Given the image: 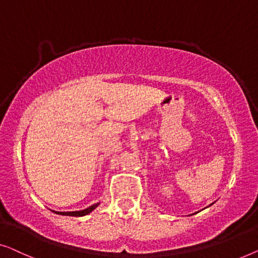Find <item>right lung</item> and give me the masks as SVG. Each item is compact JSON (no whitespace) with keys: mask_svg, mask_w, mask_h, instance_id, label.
Segmentation results:
<instances>
[{"mask_svg":"<svg viewBox=\"0 0 258 258\" xmlns=\"http://www.w3.org/2000/svg\"><path fill=\"white\" fill-rule=\"evenodd\" d=\"M98 205H99V203L92 205L91 207H89V208H86V209L78 210V212H53V213L58 214V215H67V216H84V215H88V214L91 213L93 209H96Z\"/></svg>","mask_w":258,"mask_h":258,"instance_id":"1","label":"right lung"}]
</instances>
